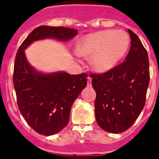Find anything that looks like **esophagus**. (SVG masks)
<instances>
[{
  "instance_id": "34e87169",
  "label": "esophagus",
  "mask_w": 159,
  "mask_h": 159,
  "mask_svg": "<svg viewBox=\"0 0 159 159\" xmlns=\"http://www.w3.org/2000/svg\"><path fill=\"white\" fill-rule=\"evenodd\" d=\"M92 85V78L90 77H87V86H91Z\"/></svg>"
}]
</instances>
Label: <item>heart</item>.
<instances>
[{"mask_svg": "<svg viewBox=\"0 0 159 159\" xmlns=\"http://www.w3.org/2000/svg\"><path fill=\"white\" fill-rule=\"evenodd\" d=\"M130 39L122 30H106L82 37L77 44V54L92 56L91 65L97 72H109L116 67L129 47Z\"/></svg>", "mask_w": 159, "mask_h": 159, "instance_id": "1", "label": "heart"}]
</instances>
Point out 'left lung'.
I'll list each match as a JSON object with an SVG mask.
<instances>
[{
  "label": "left lung",
  "mask_w": 159,
  "mask_h": 159,
  "mask_svg": "<svg viewBox=\"0 0 159 159\" xmlns=\"http://www.w3.org/2000/svg\"><path fill=\"white\" fill-rule=\"evenodd\" d=\"M128 31L131 45L125 61L103 74L90 75L97 93V122L112 134L122 133L134 123L145 105L149 83L148 53L138 36Z\"/></svg>",
  "instance_id": "1"
}]
</instances>
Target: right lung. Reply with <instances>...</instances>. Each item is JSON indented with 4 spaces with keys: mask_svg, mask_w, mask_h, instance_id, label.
Returning <instances> with one entry per match:
<instances>
[{
    "mask_svg": "<svg viewBox=\"0 0 159 159\" xmlns=\"http://www.w3.org/2000/svg\"><path fill=\"white\" fill-rule=\"evenodd\" d=\"M77 34L74 29L39 26L24 40L16 53L13 83L19 110L29 125L43 135H53L67 126L72 104L87 86V75L39 72L27 61L25 50L34 41H67Z\"/></svg>",
    "mask_w": 159,
    "mask_h": 159,
    "instance_id": "right-lung-1",
    "label": "right lung"
}]
</instances>
